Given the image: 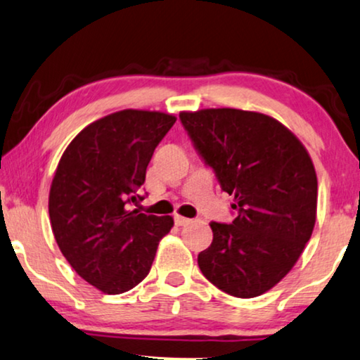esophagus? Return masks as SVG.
<instances>
[{
  "label": "esophagus",
  "mask_w": 360,
  "mask_h": 360,
  "mask_svg": "<svg viewBox=\"0 0 360 360\" xmlns=\"http://www.w3.org/2000/svg\"><path fill=\"white\" fill-rule=\"evenodd\" d=\"M174 219H175V224H176V226H186V224H190V222H191V219H188V217H184V216H179V214H176Z\"/></svg>",
  "instance_id": "esophagus-1"
}]
</instances>
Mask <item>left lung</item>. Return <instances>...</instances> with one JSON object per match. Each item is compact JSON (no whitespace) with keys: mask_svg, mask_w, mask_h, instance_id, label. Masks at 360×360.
I'll return each instance as SVG.
<instances>
[{"mask_svg":"<svg viewBox=\"0 0 360 360\" xmlns=\"http://www.w3.org/2000/svg\"><path fill=\"white\" fill-rule=\"evenodd\" d=\"M180 120L237 211L231 224L211 222L212 243L198 266L224 292L262 295L292 269L314 232V162L283 123L263 113L206 108Z\"/></svg>","mask_w":360,"mask_h":360,"instance_id":"left-lung-1","label":"left lung"}]
</instances>
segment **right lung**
<instances>
[{"label": "right lung", "mask_w": 360, "mask_h": 360, "mask_svg": "<svg viewBox=\"0 0 360 360\" xmlns=\"http://www.w3.org/2000/svg\"><path fill=\"white\" fill-rule=\"evenodd\" d=\"M175 117L122 110L86 127L61 155L49 212L55 240L72 269L105 294H123L148 276L174 219L131 205L154 149Z\"/></svg>", "instance_id": "obj_1"}]
</instances>
